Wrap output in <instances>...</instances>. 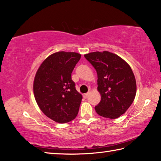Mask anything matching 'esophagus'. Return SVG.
Wrapping results in <instances>:
<instances>
[{
    "mask_svg": "<svg viewBox=\"0 0 161 161\" xmlns=\"http://www.w3.org/2000/svg\"><path fill=\"white\" fill-rule=\"evenodd\" d=\"M89 92H87V93L83 94V97L85 98V99H86V98H87V97H89Z\"/></svg>",
    "mask_w": 161,
    "mask_h": 161,
    "instance_id": "esophagus-1",
    "label": "esophagus"
}]
</instances>
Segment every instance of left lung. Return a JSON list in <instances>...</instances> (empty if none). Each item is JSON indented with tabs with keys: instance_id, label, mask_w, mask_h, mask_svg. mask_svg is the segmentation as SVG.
Instances as JSON below:
<instances>
[{
	"instance_id": "left-lung-1",
	"label": "left lung",
	"mask_w": 161,
	"mask_h": 161,
	"mask_svg": "<svg viewBox=\"0 0 161 161\" xmlns=\"http://www.w3.org/2000/svg\"><path fill=\"white\" fill-rule=\"evenodd\" d=\"M97 72L101 101L95 107L99 116L116 119L131 105L136 94V82L131 68L116 54L107 51L84 54Z\"/></svg>"
}]
</instances>
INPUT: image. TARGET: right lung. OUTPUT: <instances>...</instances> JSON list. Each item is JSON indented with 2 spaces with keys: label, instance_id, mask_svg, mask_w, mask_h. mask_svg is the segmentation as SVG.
Segmentation results:
<instances>
[{
  "label": "right lung",
  "instance_id": "right-lung-1",
  "mask_svg": "<svg viewBox=\"0 0 161 161\" xmlns=\"http://www.w3.org/2000/svg\"><path fill=\"white\" fill-rule=\"evenodd\" d=\"M81 58L77 53L58 52L46 58L35 75L33 91L45 115L59 124L76 118L82 99L72 80V72Z\"/></svg>",
  "mask_w": 161,
  "mask_h": 161
}]
</instances>
